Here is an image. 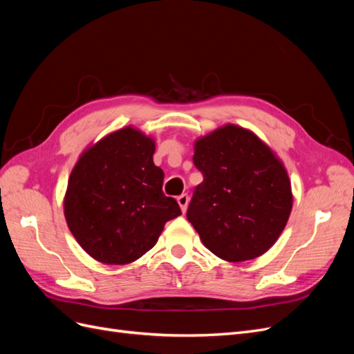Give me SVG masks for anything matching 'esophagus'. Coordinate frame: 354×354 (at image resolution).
<instances>
[{"label": "esophagus", "instance_id": "34e87169", "mask_svg": "<svg viewBox=\"0 0 354 354\" xmlns=\"http://www.w3.org/2000/svg\"><path fill=\"white\" fill-rule=\"evenodd\" d=\"M177 202H178V205H180L181 211L186 212V209H187V205H189V196H187L186 194L180 195V196L177 198Z\"/></svg>", "mask_w": 354, "mask_h": 354}]
</instances>
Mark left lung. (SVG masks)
<instances>
[{"label": "left lung", "instance_id": "8db88e82", "mask_svg": "<svg viewBox=\"0 0 354 354\" xmlns=\"http://www.w3.org/2000/svg\"><path fill=\"white\" fill-rule=\"evenodd\" d=\"M203 176L187 209L202 243L221 260L239 263L269 251L292 209L288 171L259 136L226 124L195 140Z\"/></svg>", "mask_w": 354, "mask_h": 354}]
</instances>
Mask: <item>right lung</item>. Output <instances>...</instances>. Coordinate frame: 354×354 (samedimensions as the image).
<instances>
[{
	"label": "right lung",
	"mask_w": 354,
	"mask_h": 354,
	"mask_svg": "<svg viewBox=\"0 0 354 354\" xmlns=\"http://www.w3.org/2000/svg\"><path fill=\"white\" fill-rule=\"evenodd\" d=\"M155 140L128 125L80 155L63 199L73 238L95 261L130 264L153 248L165 223L181 211L162 192Z\"/></svg>",
	"instance_id": "obj_1"
}]
</instances>
